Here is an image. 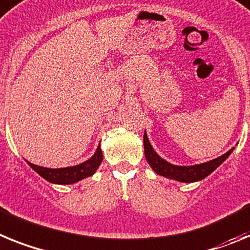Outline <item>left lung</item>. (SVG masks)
I'll return each instance as SVG.
<instances>
[{
    "instance_id": "8db88e82",
    "label": "left lung",
    "mask_w": 250,
    "mask_h": 250,
    "mask_svg": "<svg viewBox=\"0 0 250 250\" xmlns=\"http://www.w3.org/2000/svg\"><path fill=\"white\" fill-rule=\"evenodd\" d=\"M143 146H145V156L151 166V168L160 176L167 177V179L176 180L180 182H196L208 177L212 171H215L223 162L230 156L233 152L234 147L224 153L220 157H216L211 161L204 162L200 165H192V166H179L172 165L168 161L164 160L157 152L153 149L152 145L149 143L147 133L143 134Z\"/></svg>"
}]
</instances>
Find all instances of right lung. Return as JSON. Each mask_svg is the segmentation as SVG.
Wrapping results in <instances>:
<instances>
[{
    "mask_svg": "<svg viewBox=\"0 0 250 250\" xmlns=\"http://www.w3.org/2000/svg\"><path fill=\"white\" fill-rule=\"evenodd\" d=\"M102 161H103V153H102L101 145H99L92 157L84 161L83 164L75 165V166L49 168V167L38 166V165H34L29 161H27V164L35 172H38L46 181L56 184V185H70V184H75V182L85 179V177L93 176L95 171L98 170Z\"/></svg>",
    "mask_w": 250,
    "mask_h": 250,
    "instance_id": "add662e5",
    "label": "right lung"
}]
</instances>
